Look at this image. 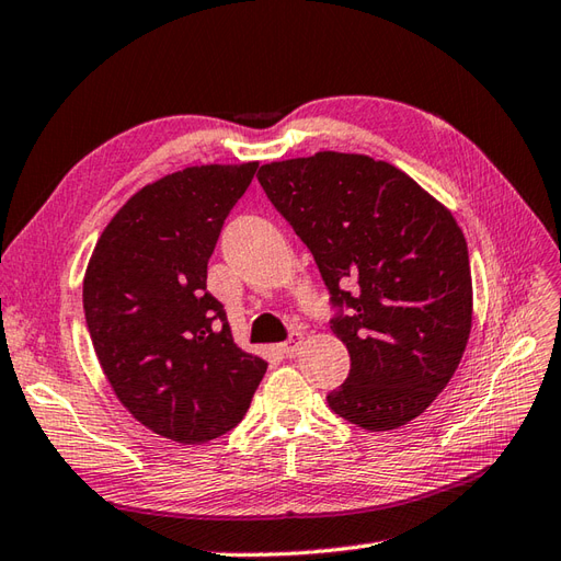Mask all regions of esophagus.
<instances>
[{
    "mask_svg": "<svg viewBox=\"0 0 561 561\" xmlns=\"http://www.w3.org/2000/svg\"><path fill=\"white\" fill-rule=\"evenodd\" d=\"M301 340H304L301 332H291V334H289V340H286L284 346H282L286 358H294V356H296V351H298V344H301Z\"/></svg>",
    "mask_w": 561,
    "mask_h": 561,
    "instance_id": "34e87169",
    "label": "esophagus"
}]
</instances>
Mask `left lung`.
I'll use <instances>...</instances> for the list:
<instances>
[{
    "mask_svg": "<svg viewBox=\"0 0 561 561\" xmlns=\"http://www.w3.org/2000/svg\"><path fill=\"white\" fill-rule=\"evenodd\" d=\"M275 210L289 221L330 291L332 332L351 370L328 394L340 419L394 430L447 387L471 334V265L445 205L401 169L324 150L263 164Z\"/></svg>",
    "mask_w": 561,
    "mask_h": 561,
    "instance_id": "8db88e82",
    "label": "left lung"
}]
</instances>
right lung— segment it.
Returning <instances> with one entry per match:
<instances>
[{"label":"right lung","mask_w":561,"mask_h":561,"mask_svg":"<svg viewBox=\"0 0 561 561\" xmlns=\"http://www.w3.org/2000/svg\"><path fill=\"white\" fill-rule=\"evenodd\" d=\"M255 169L203 164L154 181L114 215L85 270V324L114 394L184 445L237 427L267 370L233 344L207 291V263Z\"/></svg>","instance_id":"obj_1"}]
</instances>
